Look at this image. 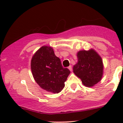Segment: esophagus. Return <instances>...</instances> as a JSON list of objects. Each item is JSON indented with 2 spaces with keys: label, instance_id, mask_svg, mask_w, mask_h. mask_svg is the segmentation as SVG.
<instances>
[{
  "label": "esophagus",
  "instance_id": "34e87169",
  "mask_svg": "<svg viewBox=\"0 0 123 123\" xmlns=\"http://www.w3.org/2000/svg\"><path fill=\"white\" fill-rule=\"evenodd\" d=\"M68 69L71 71H72V70H73V68H72L71 65H69V66L68 67Z\"/></svg>",
  "mask_w": 123,
  "mask_h": 123
}]
</instances>
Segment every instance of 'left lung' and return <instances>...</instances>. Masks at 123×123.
Listing matches in <instances>:
<instances>
[{
	"label": "left lung",
	"mask_w": 123,
	"mask_h": 123,
	"mask_svg": "<svg viewBox=\"0 0 123 123\" xmlns=\"http://www.w3.org/2000/svg\"><path fill=\"white\" fill-rule=\"evenodd\" d=\"M78 62L73 67L74 74L81 80L83 84L91 87L100 81L103 74L101 58L94 50H81L77 53Z\"/></svg>",
	"instance_id": "1"
}]
</instances>
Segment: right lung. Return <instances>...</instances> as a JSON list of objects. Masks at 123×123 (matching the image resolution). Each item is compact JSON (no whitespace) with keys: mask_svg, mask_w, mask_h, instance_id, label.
Returning a JSON list of instances; mask_svg holds the SVG:
<instances>
[{"mask_svg":"<svg viewBox=\"0 0 123 123\" xmlns=\"http://www.w3.org/2000/svg\"><path fill=\"white\" fill-rule=\"evenodd\" d=\"M34 80L44 90L58 93L65 86L70 71L62 65L60 59L51 47L42 46L35 53L31 61Z\"/></svg>","mask_w":123,"mask_h":123,"instance_id":"obj_1","label":"right lung"}]
</instances>
